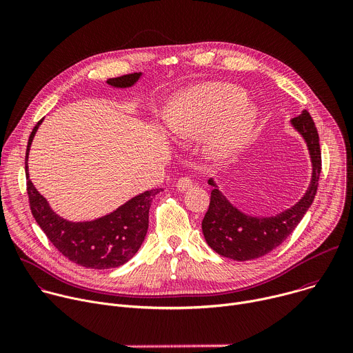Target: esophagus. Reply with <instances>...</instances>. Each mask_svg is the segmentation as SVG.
<instances>
[{"mask_svg": "<svg viewBox=\"0 0 353 353\" xmlns=\"http://www.w3.org/2000/svg\"><path fill=\"white\" fill-rule=\"evenodd\" d=\"M176 187H177L179 191H187L192 187V180L190 177H181V179L177 180Z\"/></svg>", "mask_w": 353, "mask_h": 353, "instance_id": "obj_1", "label": "esophagus"}]
</instances>
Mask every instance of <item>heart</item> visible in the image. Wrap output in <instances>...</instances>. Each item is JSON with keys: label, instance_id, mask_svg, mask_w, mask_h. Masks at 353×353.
<instances>
[{"label": "heart", "instance_id": "heart-1", "mask_svg": "<svg viewBox=\"0 0 353 353\" xmlns=\"http://www.w3.org/2000/svg\"><path fill=\"white\" fill-rule=\"evenodd\" d=\"M244 100V92L225 82H205L177 94L169 106L170 132L179 139H199L212 132L208 152L225 161L247 139L257 110Z\"/></svg>", "mask_w": 353, "mask_h": 353}]
</instances>
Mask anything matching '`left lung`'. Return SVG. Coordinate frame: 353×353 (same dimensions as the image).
I'll return each instance as SVG.
<instances>
[{"instance_id": "8db88e82", "label": "left lung", "mask_w": 353, "mask_h": 353, "mask_svg": "<svg viewBox=\"0 0 353 353\" xmlns=\"http://www.w3.org/2000/svg\"><path fill=\"white\" fill-rule=\"evenodd\" d=\"M294 130L303 137L312 159V181L297 204L275 216H250L233 207L219 191L216 183L211 191L210 208L203 219V233L208 245L218 254L236 260H256L276 248L294 230L310 208L317 192L321 173V150L319 132L307 110L290 120Z\"/></svg>"}]
</instances>
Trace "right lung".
<instances>
[{
    "label": "right lung",
    "instance_id": "right-lung-1",
    "mask_svg": "<svg viewBox=\"0 0 353 353\" xmlns=\"http://www.w3.org/2000/svg\"><path fill=\"white\" fill-rule=\"evenodd\" d=\"M141 75V72H134L110 78L108 83L114 88H128ZM41 121L43 119L34 125L29 137L25 158L26 185L33 218L60 253L75 264L92 270H109L125 264L135 256L146 236L150 203L162 188L145 191L109 215L94 221L71 222L59 216L36 190L28 172L30 145Z\"/></svg>",
    "mask_w": 353,
    "mask_h": 353
}]
</instances>
